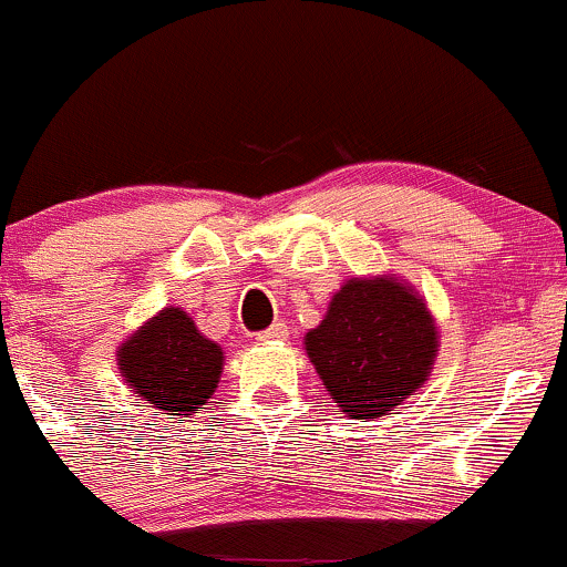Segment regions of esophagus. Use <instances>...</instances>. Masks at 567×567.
I'll return each mask as SVG.
<instances>
[{"label": "esophagus", "instance_id": "34e87169", "mask_svg": "<svg viewBox=\"0 0 567 567\" xmlns=\"http://www.w3.org/2000/svg\"><path fill=\"white\" fill-rule=\"evenodd\" d=\"M288 339V326L285 322H274L271 328H266V331L258 333V341H264V344H274V341H285Z\"/></svg>", "mask_w": 567, "mask_h": 567}]
</instances>
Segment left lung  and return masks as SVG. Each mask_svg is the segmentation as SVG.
Listing matches in <instances>:
<instances>
[{
  "label": "left lung",
  "instance_id": "left-lung-1",
  "mask_svg": "<svg viewBox=\"0 0 567 567\" xmlns=\"http://www.w3.org/2000/svg\"><path fill=\"white\" fill-rule=\"evenodd\" d=\"M441 336L427 301L395 274L352 277L303 336L328 395L350 420L395 412L431 379Z\"/></svg>",
  "mask_w": 567,
  "mask_h": 567
}]
</instances>
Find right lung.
I'll list each match as a JSON object with an SVG mask.
<instances>
[{"mask_svg":"<svg viewBox=\"0 0 567 567\" xmlns=\"http://www.w3.org/2000/svg\"><path fill=\"white\" fill-rule=\"evenodd\" d=\"M117 371L136 398L172 416L198 414L223 374V347L179 307H164L117 347Z\"/></svg>","mask_w":567,"mask_h":567,"instance_id":"add662e5","label":"right lung"}]
</instances>
